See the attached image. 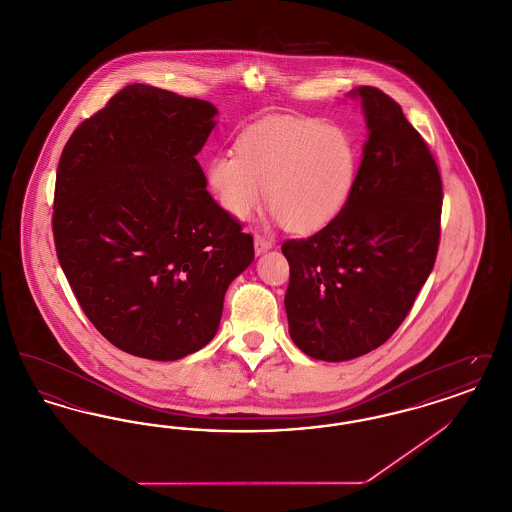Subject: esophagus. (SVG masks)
<instances>
[{
	"label": "esophagus",
	"mask_w": 512,
	"mask_h": 512,
	"mask_svg": "<svg viewBox=\"0 0 512 512\" xmlns=\"http://www.w3.org/2000/svg\"><path fill=\"white\" fill-rule=\"evenodd\" d=\"M270 247H272V240H268L267 236L255 234V253L257 255H263Z\"/></svg>",
	"instance_id": "1"
}]
</instances>
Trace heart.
I'll return each instance as SVG.
<instances>
[{"mask_svg": "<svg viewBox=\"0 0 512 512\" xmlns=\"http://www.w3.org/2000/svg\"><path fill=\"white\" fill-rule=\"evenodd\" d=\"M357 172L359 149L343 126L284 115L245 128L236 155L209 161L207 180L234 219L257 211L268 190L274 219L295 232H313L340 215Z\"/></svg>", "mask_w": 512, "mask_h": 512, "instance_id": "b5f03b06", "label": "heart"}]
</instances>
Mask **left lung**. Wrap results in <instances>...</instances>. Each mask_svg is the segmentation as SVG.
<instances>
[{"label":"left lung","mask_w":512,"mask_h":512,"mask_svg":"<svg viewBox=\"0 0 512 512\" xmlns=\"http://www.w3.org/2000/svg\"><path fill=\"white\" fill-rule=\"evenodd\" d=\"M368 140L340 215L288 240L284 297L293 343L309 357L349 361L380 347L409 315L439 245L441 176L399 103L361 86Z\"/></svg>","instance_id":"8db88e82"}]
</instances>
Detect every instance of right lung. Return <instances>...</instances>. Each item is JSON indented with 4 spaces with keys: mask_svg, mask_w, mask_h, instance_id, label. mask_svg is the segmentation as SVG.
<instances>
[{
    "mask_svg": "<svg viewBox=\"0 0 512 512\" xmlns=\"http://www.w3.org/2000/svg\"><path fill=\"white\" fill-rule=\"evenodd\" d=\"M217 107L130 84L61 153L53 238L76 301L122 351L178 361L219 330L253 238L207 192L195 155Z\"/></svg>",
    "mask_w": 512,
    "mask_h": 512,
    "instance_id": "obj_1",
    "label": "right lung"
}]
</instances>
